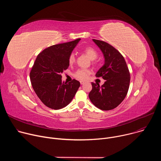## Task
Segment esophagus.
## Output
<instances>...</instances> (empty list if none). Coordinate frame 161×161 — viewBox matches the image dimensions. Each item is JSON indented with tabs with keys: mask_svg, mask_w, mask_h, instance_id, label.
Returning <instances> with one entry per match:
<instances>
[{
	"mask_svg": "<svg viewBox=\"0 0 161 161\" xmlns=\"http://www.w3.org/2000/svg\"><path fill=\"white\" fill-rule=\"evenodd\" d=\"M85 83V82L84 81H80V84L81 85H83Z\"/></svg>",
	"mask_w": 161,
	"mask_h": 161,
	"instance_id": "34e87169",
	"label": "esophagus"
}]
</instances>
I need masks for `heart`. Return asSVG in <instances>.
<instances>
[{
  "label": "heart",
  "mask_w": 161,
  "mask_h": 161,
  "mask_svg": "<svg viewBox=\"0 0 161 161\" xmlns=\"http://www.w3.org/2000/svg\"><path fill=\"white\" fill-rule=\"evenodd\" d=\"M84 53L86 55L92 60H94L97 58L98 54L97 52L92 48L86 47L83 50ZM76 58L74 53H71L69 57V63L73 64L75 62ZM91 74V71L89 69H80L75 73V77L80 80H86L88 79L89 75Z\"/></svg>",
  "instance_id": "b5f03b06"
}]
</instances>
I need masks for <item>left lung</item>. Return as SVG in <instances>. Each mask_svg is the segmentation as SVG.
Returning a JSON list of instances; mask_svg holds the SVG:
<instances>
[{
  "label": "left lung",
  "mask_w": 161,
  "mask_h": 161,
  "mask_svg": "<svg viewBox=\"0 0 161 161\" xmlns=\"http://www.w3.org/2000/svg\"><path fill=\"white\" fill-rule=\"evenodd\" d=\"M102 52L104 64L97 72V78L102 77L104 83H92V89L88 97L94 106L101 110H111L117 107L125 99L130 84V73L121 53L109 44L92 39Z\"/></svg>",
  "instance_id": "left-lung-1"
}]
</instances>
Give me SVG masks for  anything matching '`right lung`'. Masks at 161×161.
<instances>
[{
  "label": "right lung",
  "instance_id": "1",
  "mask_svg": "<svg viewBox=\"0 0 161 161\" xmlns=\"http://www.w3.org/2000/svg\"><path fill=\"white\" fill-rule=\"evenodd\" d=\"M55 44L40 53L30 73L33 89L42 103L53 109L65 107L74 98L80 83L62 81V73L69 65V57L80 41Z\"/></svg>",
  "mask_w": 161,
  "mask_h": 161
}]
</instances>
